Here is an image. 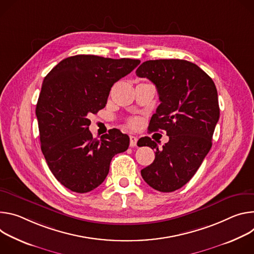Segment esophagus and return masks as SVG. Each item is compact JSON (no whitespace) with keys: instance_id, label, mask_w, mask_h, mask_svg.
<instances>
[{"instance_id":"esophagus-1","label":"esophagus","mask_w":254,"mask_h":254,"mask_svg":"<svg viewBox=\"0 0 254 254\" xmlns=\"http://www.w3.org/2000/svg\"><path fill=\"white\" fill-rule=\"evenodd\" d=\"M137 140H138V139H137L135 136H130V146H131V147L136 146Z\"/></svg>"}]
</instances>
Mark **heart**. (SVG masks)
<instances>
[{
    "label": "heart",
    "mask_w": 254,
    "mask_h": 254,
    "mask_svg": "<svg viewBox=\"0 0 254 254\" xmlns=\"http://www.w3.org/2000/svg\"><path fill=\"white\" fill-rule=\"evenodd\" d=\"M140 125V120L138 118H131L129 121H128V126L131 127V128H137L138 126Z\"/></svg>",
    "instance_id": "obj_1"
}]
</instances>
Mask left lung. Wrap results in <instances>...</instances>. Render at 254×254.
Listing matches in <instances>:
<instances>
[{
  "mask_svg": "<svg viewBox=\"0 0 254 254\" xmlns=\"http://www.w3.org/2000/svg\"><path fill=\"white\" fill-rule=\"evenodd\" d=\"M136 74L155 84L160 100L149 130H165L170 137L162 149L149 137L139 139L138 146L155 149L141 176L156 190L174 191L193 177L212 147L220 116L217 89L203 69L184 60L147 61Z\"/></svg>",
  "mask_w": 254,
  "mask_h": 254,
  "instance_id": "obj_1",
  "label": "left lung"
}]
</instances>
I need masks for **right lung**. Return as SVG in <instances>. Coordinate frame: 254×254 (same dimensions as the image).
Masks as SVG:
<instances>
[{
    "mask_svg": "<svg viewBox=\"0 0 254 254\" xmlns=\"http://www.w3.org/2000/svg\"><path fill=\"white\" fill-rule=\"evenodd\" d=\"M139 64L78 54L44 77L36 105L41 150L55 179L68 190L82 193L98 188L113 156L127 150L129 137L118 129L93 139L89 116L106 106L113 84Z\"/></svg>",
    "mask_w": 254,
    "mask_h": 254,
    "instance_id": "add662e5",
    "label": "right lung"
}]
</instances>
